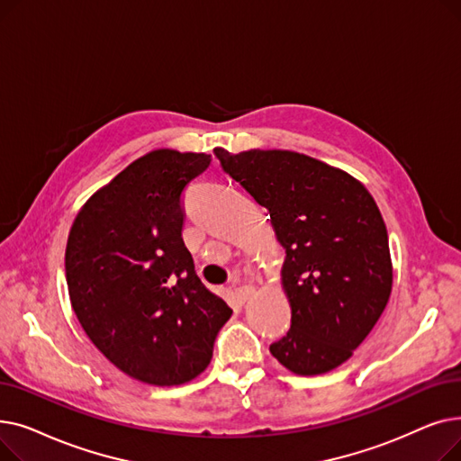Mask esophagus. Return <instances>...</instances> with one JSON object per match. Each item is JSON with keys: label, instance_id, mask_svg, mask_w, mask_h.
Here are the masks:
<instances>
[{"label": "esophagus", "instance_id": "1", "mask_svg": "<svg viewBox=\"0 0 461 461\" xmlns=\"http://www.w3.org/2000/svg\"><path fill=\"white\" fill-rule=\"evenodd\" d=\"M254 285H250V284H245V285H240V287H237V299L240 301V303H245V301H249V297H252L254 295Z\"/></svg>", "mask_w": 461, "mask_h": 461}]
</instances>
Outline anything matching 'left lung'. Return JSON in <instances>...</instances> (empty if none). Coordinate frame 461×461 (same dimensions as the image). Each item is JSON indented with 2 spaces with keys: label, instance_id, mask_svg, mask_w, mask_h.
I'll list each match as a JSON object with an SVG mask.
<instances>
[{
  "label": "left lung",
  "instance_id": "8db88e82",
  "mask_svg": "<svg viewBox=\"0 0 461 461\" xmlns=\"http://www.w3.org/2000/svg\"><path fill=\"white\" fill-rule=\"evenodd\" d=\"M222 169L269 211L285 249L292 327L273 357L299 375L346 362L389 303V235L372 194L349 174L294 151L216 148Z\"/></svg>",
  "mask_w": 461,
  "mask_h": 461
}]
</instances>
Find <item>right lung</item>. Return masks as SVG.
Listing matches in <instances>:
<instances>
[{"instance_id":"add662e5","label":"right lung","mask_w":461,"mask_h":461,"mask_svg":"<svg viewBox=\"0 0 461 461\" xmlns=\"http://www.w3.org/2000/svg\"><path fill=\"white\" fill-rule=\"evenodd\" d=\"M211 155L157 149L96 190L70 228L72 310L121 372L157 386L188 383L212 357L231 308L194 271L183 243V192Z\"/></svg>"}]
</instances>
